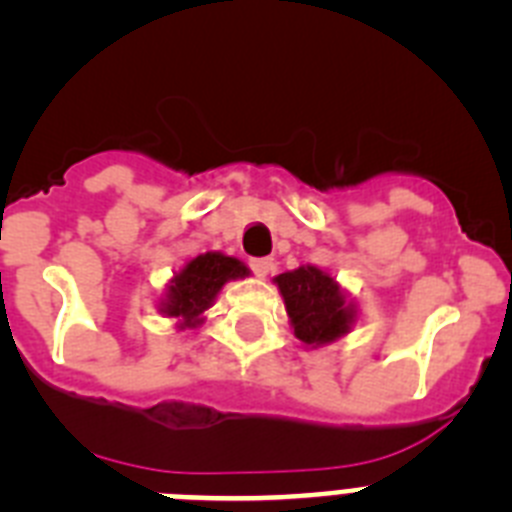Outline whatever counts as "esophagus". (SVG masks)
Instances as JSON below:
<instances>
[{
	"label": "esophagus",
	"instance_id": "34e87169",
	"mask_svg": "<svg viewBox=\"0 0 512 512\" xmlns=\"http://www.w3.org/2000/svg\"><path fill=\"white\" fill-rule=\"evenodd\" d=\"M251 269L256 277H269L274 269V259H251Z\"/></svg>",
	"mask_w": 512,
	"mask_h": 512
}]
</instances>
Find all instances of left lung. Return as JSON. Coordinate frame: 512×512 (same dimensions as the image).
Returning a JSON list of instances; mask_svg holds the SVG:
<instances>
[{
	"mask_svg": "<svg viewBox=\"0 0 512 512\" xmlns=\"http://www.w3.org/2000/svg\"><path fill=\"white\" fill-rule=\"evenodd\" d=\"M289 325L305 346L320 348L338 341L356 323V305L346 297L341 284L318 266H300L274 277Z\"/></svg>",
	"mask_w": 512,
	"mask_h": 512,
	"instance_id": "1",
	"label": "left lung"
}]
</instances>
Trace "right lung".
Returning a JSON list of instances; mask_svg holds the SVG:
<instances>
[{"label":"right lung","mask_w":512,"mask_h":512,"mask_svg":"<svg viewBox=\"0 0 512 512\" xmlns=\"http://www.w3.org/2000/svg\"><path fill=\"white\" fill-rule=\"evenodd\" d=\"M251 274L243 261L225 256L220 251H207L194 256L192 261L176 271L174 279L166 284V295L161 300V312L176 320V328H197L205 323V310H210L217 292L233 279Z\"/></svg>","instance_id":"1"}]
</instances>
